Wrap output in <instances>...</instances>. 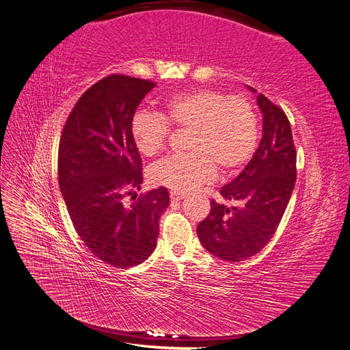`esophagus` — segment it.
<instances>
[{"label": "esophagus", "mask_w": 350, "mask_h": 350, "mask_svg": "<svg viewBox=\"0 0 350 350\" xmlns=\"http://www.w3.org/2000/svg\"><path fill=\"white\" fill-rule=\"evenodd\" d=\"M169 197H171L172 203H178V201H181L184 198V194L179 193V191H171V193H169Z\"/></svg>", "instance_id": "obj_1"}]
</instances>
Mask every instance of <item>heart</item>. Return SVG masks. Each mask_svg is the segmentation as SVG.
<instances>
[{"label":"heart","instance_id":"heart-1","mask_svg":"<svg viewBox=\"0 0 350 350\" xmlns=\"http://www.w3.org/2000/svg\"><path fill=\"white\" fill-rule=\"evenodd\" d=\"M171 125L191 129L188 154L169 156L150 169L156 185L188 191L215 176L232 175L256 153L258 121L252 105L242 96H228L216 89H193L165 99L162 112L140 109L133 118V142L143 156L161 153Z\"/></svg>","mask_w":350,"mask_h":350}]
</instances>
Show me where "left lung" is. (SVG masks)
I'll return each instance as SVG.
<instances>
[{"label":"left lung","instance_id":"left-lung-1","mask_svg":"<svg viewBox=\"0 0 350 350\" xmlns=\"http://www.w3.org/2000/svg\"><path fill=\"white\" fill-rule=\"evenodd\" d=\"M257 102L262 112L258 149L245 169L219 191L221 198L235 206L211 200L210 213L197 226L203 247L232 262L256 256L267 245L296 181V150L288 116L262 93Z\"/></svg>","mask_w":350,"mask_h":350}]
</instances>
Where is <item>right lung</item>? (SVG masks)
Instances as JSON below:
<instances>
[{"mask_svg":"<svg viewBox=\"0 0 350 350\" xmlns=\"http://www.w3.org/2000/svg\"><path fill=\"white\" fill-rule=\"evenodd\" d=\"M154 86L124 74L103 77L74 105L59 140L58 183L74 229L92 254L116 269L150 257L159 219L169 206L165 187L134 196L143 165L130 125Z\"/></svg>","mask_w":350,"mask_h":350,"instance_id":"1","label":"right lung"}]
</instances>
